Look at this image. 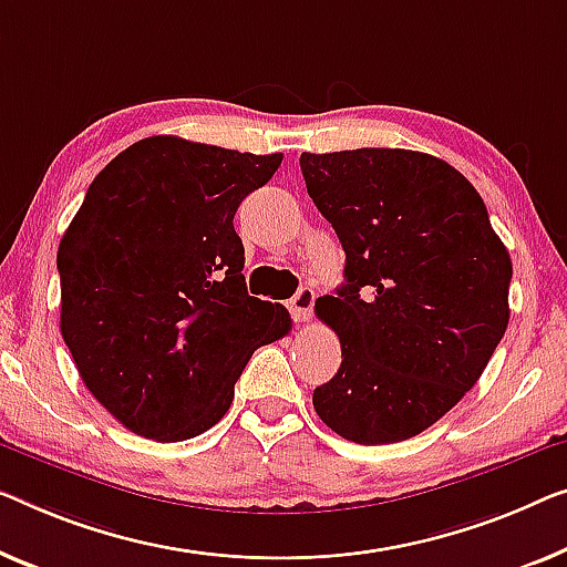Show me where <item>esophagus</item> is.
I'll use <instances>...</instances> for the list:
<instances>
[{
  "label": "esophagus",
  "mask_w": 567,
  "mask_h": 567,
  "mask_svg": "<svg viewBox=\"0 0 567 567\" xmlns=\"http://www.w3.org/2000/svg\"><path fill=\"white\" fill-rule=\"evenodd\" d=\"M312 302H316V292H312L310 287H300V290L290 298V302H287V308H290L292 318L298 320V323H306V320H310Z\"/></svg>",
  "instance_id": "obj_1"
}]
</instances>
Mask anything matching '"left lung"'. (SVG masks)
<instances>
[{"label":"left lung","instance_id":"8db88e82","mask_svg":"<svg viewBox=\"0 0 567 567\" xmlns=\"http://www.w3.org/2000/svg\"><path fill=\"white\" fill-rule=\"evenodd\" d=\"M300 171L346 251V282L316 302L343 361L312 408L346 441H408L461 402L499 346L509 251L476 188L425 152H302Z\"/></svg>","mask_w":567,"mask_h":567}]
</instances>
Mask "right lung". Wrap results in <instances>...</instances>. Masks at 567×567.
I'll use <instances>...</instances> for the list:
<instances>
[{"label": "right lung", "instance_id": "right-lung-1", "mask_svg": "<svg viewBox=\"0 0 567 567\" xmlns=\"http://www.w3.org/2000/svg\"><path fill=\"white\" fill-rule=\"evenodd\" d=\"M280 163L159 134L89 185L58 247L61 333L86 390L132 433H206L251 353L290 333V312L247 292L234 231Z\"/></svg>", "mask_w": 567, "mask_h": 567}]
</instances>
